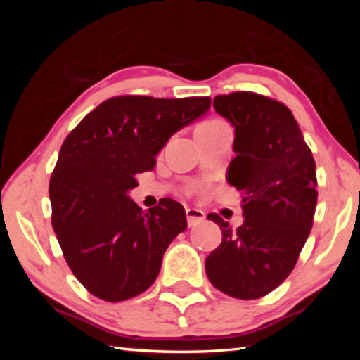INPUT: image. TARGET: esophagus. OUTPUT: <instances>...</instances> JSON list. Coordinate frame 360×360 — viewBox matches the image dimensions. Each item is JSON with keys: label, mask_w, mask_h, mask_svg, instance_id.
Instances as JSON below:
<instances>
[{"label": "esophagus", "mask_w": 360, "mask_h": 360, "mask_svg": "<svg viewBox=\"0 0 360 360\" xmlns=\"http://www.w3.org/2000/svg\"><path fill=\"white\" fill-rule=\"evenodd\" d=\"M186 217H187L188 227H193V225H197V224L205 221V212L202 210H197V208H187Z\"/></svg>", "instance_id": "1"}]
</instances>
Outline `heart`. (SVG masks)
<instances>
[{
    "label": "heart",
    "mask_w": 360,
    "mask_h": 360,
    "mask_svg": "<svg viewBox=\"0 0 360 360\" xmlns=\"http://www.w3.org/2000/svg\"><path fill=\"white\" fill-rule=\"evenodd\" d=\"M216 122H221V120H217V119H212V120H206V122H203L202 125H206V124H216Z\"/></svg>",
    "instance_id": "obj_1"
}]
</instances>
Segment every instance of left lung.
<instances>
[{
    "label": "left lung",
    "instance_id": "obj_1",
    "mask_svg": "<svg viewBox=\"0 0 360 360\" xmlns=\"http://www.w3.org/2000/svg\"><path fill=\"white\" fill-rule=\"evenodd\" d=\"M214 109L235 127L227 179L243 193L245 224L233 230L211 212L222 241L205 262L211 284L254 300L290 275L313 227L318 179L311 149L284 103L254 92L217 95Z\"/></svg>",
    "mask_w": 360,
    "mask_h": 360
}]
</instances>
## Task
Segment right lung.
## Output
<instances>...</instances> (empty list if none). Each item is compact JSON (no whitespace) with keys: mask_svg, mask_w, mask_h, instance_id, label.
<instances>
[{"mask_svg":"<svg viewBox=\"0 0 360 360\" xmlns=\"http://www.w3.org/2000/svg\"><path fill=\"white\" fill-rule=\"evenodd\" d=\"M210 106V96H112L66 136L49 184L52 227L90 294L124 302L155 281L169 243L187 229L186 212L172 198L143 211L127 192L169 136Z\"/></svg>","mask_w":360,"mask_h":360,"instance_id":"obj_1","label":"right lung"}]
</instances>
